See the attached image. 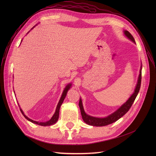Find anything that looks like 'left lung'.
I'll use <instances>...</instances> for the list:
<instances>
[{
	"label": "left lung",
	"mask_w": 156,
	"mask_h": 156,
	"mask_svg": "<svg viewBox=\"0 0 156 156\" xmlns=\"http://www.w3.org/2000/svg\"><path fill=\"white\" fill-rule=\"evenodd\" d=\"M124 33H125V35L129 40H131L132 42L135 43V41L133 37L129 31L126 30L124 31ZM141 80H142V66H141V69L140 71V75H139L138 82H137L134 93L132 95V96L129 98V99L123 105H122V106H121L120 108H119L116 111L111 114V115L108 116L106 118H95V117H92V116L87 115V114L84 111L83 105H82V101H81V99H80L79 107L80 108L81 116H82V118H83L84 122H86L87 124H88L89 125L95 126H103L110 125V124L112 123V122L118 120L122 116H123L125 114L129 111L130 108L132 107L133 103L134 102V101L136 99V96L139 92V90H140V88Z\"/></svg>",
	"instance_id": "1"
}]
</instances>
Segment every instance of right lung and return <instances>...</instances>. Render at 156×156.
<instances>
[{
    "label": "right lung",
    "mask_w": 156,
    "mask_h": 156,
    "mask_svg": "<svg viewBox=\"0 0 156 156\" xmlns=\"http://www.w3.org/2000/svg\"><path fill=\"white\" fill-rule=\"evenodd\" d=\"M70 87H71V84H69L68 86H66V87L65 88L64 90L63 91V93H62V96H61V99H60V100H59V103H58V104H57V108H56V109H55V113H54V116L52 117V118H51L50 120L47 121V122H38V121H35L32 120V119L28 118L27 116H26L25 115H24L23 112V111H22L21 109H20V111H21V113L23 114V115L24 116V117L25 118L27 119H28V121H31V122H33V123H35V124H37V125H40V126H45L52 125L55 124V122L57 121V120H58V119H59L60 107H61V104H62V102H63V101H64V98L66 97V96L67 92H68V90L70 88Z\"/></svg>",
    "instance_id": "right-lung-1"
}]
</instances>
